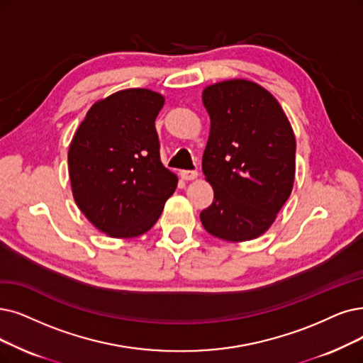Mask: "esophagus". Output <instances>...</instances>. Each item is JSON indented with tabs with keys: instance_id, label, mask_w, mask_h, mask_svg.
Wrapping results in <instances>:
<instances>
[{
	"instance_id": "obj_1",
	"label": "esophagus",
	"mask_w": 363,
	"mask_h": 363,
	"mask_svg": "<svg viewBox=\"0 0 363 363\" xmlns=\"http://www.w3.org/2000/svg\"><path fill=\"white\" fill-rule=\"evenodd\" d=\"M180 176H182V179H183V180H186V182H191V180L198 179L199 172H198V171H187V169H184V171H182V172H180Z\"/></svg>"
}]
</instances>
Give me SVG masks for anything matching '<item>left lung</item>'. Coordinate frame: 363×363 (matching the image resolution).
<instances>
[{
    "instance_id": "obj_1",
    "label": "left lung",
    "mask_w": 363,
    "mask_h": 363,
    "mask_svg": "<svg viewBox=\"0 0 363 363\" xmlns=\"http://www.w3.org/2000/svg\"><path fill=\"white\" fill-rule=\"evenodd\" d=\"M210 135L202 171L214 191L202 226L229 242L250 241L271 228L291 196L296 140L275 96L252 80L206 86Z\"/></svg>"
}]
</instances>
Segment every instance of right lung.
Returning <instances> with one entry per match:
<instances>
[{
    "label": "right lung",
    "mask_w": 363,
    "mask_h": 363,
    "mask_svg": "<svg viewBox=\"0 0 363 363\" xmlns=\"http://www.w3.org/2000/svg\"><path fill=\"white\" fill-rule=\"evenodd\" d=\"M164 104L150 89L118 91L96 101L71 140L72 196L108 237L146 234L176 191L179 179L161 162L155 128Z\"/></svg>",
    "instance_id": "right-lung-1"
}]
</instances>
